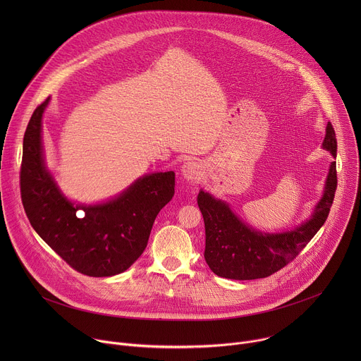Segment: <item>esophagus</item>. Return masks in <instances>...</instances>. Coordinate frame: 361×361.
Returning <instances> with one entry per match:
<instances>
[{"label": "esophagus", "mask_w": 361, "mask_h": 361, "mask_svg": "<svg viewBox=\"0 0 361 361\" xmlns=\"http://www.w3.org/2000/svg\"><path fill=\"white\" fill-rule=\"evenodd\" d=\"M202 166L198 161H187L183 164L181 167V174L184 176V178H187L188 181H198L202 177Z\"/></svg>", "instance_id": "esophagus-1"}]
</instances>
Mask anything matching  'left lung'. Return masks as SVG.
I'll return each instance as SVG.
<instances>
[{"label": "left lung", "mask_w": 361, "mask_h": 361, "mask_svg": "<svg viewBox=\"0 0 361 361\" xmlns=\"http://www.w3.org/2000/svg\"><path fill=\"white\" fill-rule=\"evenodd\" d=\"M323 148L337 156L336 133L327 124ZM337 188L336 161L330 164L324 192L312 217L284 233H263L243 223L230 205L200 190L197 202L205 227L204 259L214 274L231 280L264 279L293 262L326 223Z\"/></svg>", "instance_id": "obj_1"}]
</instances>
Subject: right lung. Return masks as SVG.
Listing matches in <instances>:
<instances>
[{
  "label": "right lung",
  "instance_id": "obj_1",
  "mask_svg": "<svg viewBox=\"0 0 361 361\" xmlns=\"http://www.w3.org/2000/svg\"><path fill=\"white\" fill-rule=\"evenodd\" d=\"M32 113L23 142L21 200L37 234L74 270L90 277L126 271L142 254L157 214L174 195V171L145 174L120 195L99 204H75L45 166L42 114Z\"/></svg>",
  "mask_w": 361,
  "mask_h": 361
}]
</instances>
